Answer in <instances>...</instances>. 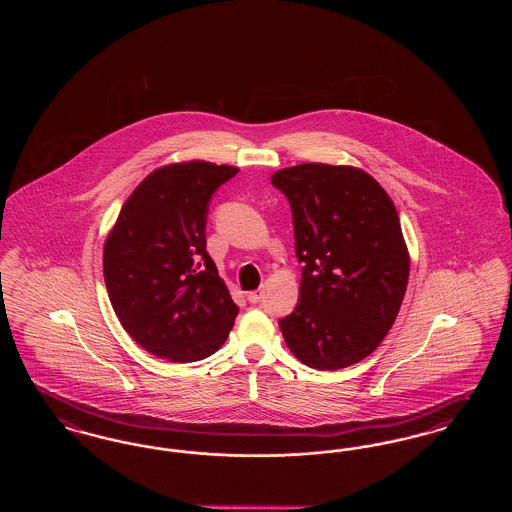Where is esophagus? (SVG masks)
I'll return each mask as SVG.
<instances>
[{
	"label": "esophagus",
	"instance_id": "1",
	"mask_svg": "<svg viewBox=\"0 0 512 512\" xmlns=\"http://www.w3.org/2000/svg\"><path fill=\"white\" fill-rule=\"evenodd\" d=\"M263 299V290H255V292L247 293V301L249 303H259Z\"/></svg>",
	"mask_w": 512,
	"mask_h": 512
}]
</instances>
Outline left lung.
I'll return each instance as SVG.
<instances>
[{"label": "left lung", "instance_id": "1", "mask_svg": "<svg viewBox=\"0 0 512 512\" xmlns=\"http://www.w3.org/2000/svg\"><path fill=\"white\" fill-rule=\"evenodd\" d=\"M292 205L299 303L280 320L303 365L338 370L368 357L390 332L411 257L397 209L363 169L303 163L272 174Z\"/></svg>", "mask_w": 512, "mask_h": 512}]
</instances>
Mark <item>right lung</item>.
I'll list each match as a JSON object with an SVG mask.
<instances>
[{
  "label": "right lung",
  "mask_w": 512,
  "mask_h": 512,
  "mask_svg": "<svg viewBox=\"0 0 512 512\" xmlns=\"http://www.w3.org/2000/svg\"><path fill=\"white\" fill-rule=\"evenodd\" d=\"M240 169L186 161L147 174L103 245V278L130 338L155 357L194 363L226 341L238 305L207 253L209 199Z\"/></svg>",
  "instance_id": "add662e5"
}]
</instances>
